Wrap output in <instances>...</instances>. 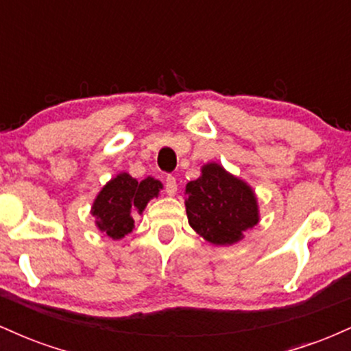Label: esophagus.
<instances>
[{
    "label": "esophagus",
    "mask_w": 351,
    "mask_h": 351,
    "mask_svg": "<svg viewBox=\"0 0 351 351\" xmlns=\"http://www.w3.org/2000/svg\"><path fill=\"white\" fill-rule=\"evenodd\" d=\"M165 189H167V193L170 196H175L176 195V191H178V184H176L175 176L168 175L167 178H165Z\"/></svg>",
    "instance_id": "obj_1"
}]
</instances>
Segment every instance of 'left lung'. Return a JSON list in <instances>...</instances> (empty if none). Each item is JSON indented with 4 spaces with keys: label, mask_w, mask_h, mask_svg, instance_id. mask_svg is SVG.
Instances as JSON below:
<instances>
[{
    "label": "left lung",
    "mask_w": 351,
    "mask_h": 351,
    "mask_svg": "<svg viewBox=\"0 0 351 351\" xmlns=\"http://www.w3.org/2000/svg\"><path fill=\"white\" fill-rule=\"evenodd\" d=\"M188 223L216 245H231L259 223V206L252 188L221 165L208 163L198 180L184 189Z\"/></svg>",
    "instance_id": "obj_1"
}]
</instances>
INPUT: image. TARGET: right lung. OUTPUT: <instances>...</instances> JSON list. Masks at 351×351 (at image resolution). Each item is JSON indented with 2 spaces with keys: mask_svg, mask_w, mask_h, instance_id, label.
<instances>
[{
  "mask_svg": "<svg viewBox=\"0 0 351 351\" xmlns=\"http://www.w3.org/2000/svg\"><path fill=\"white\" fill-rule=\"evenodd\" d=\"M162 188V181L152 176L136 181L128 173H119L100 189L92 204L95 226L112 239H122L135 228L132 211L142 215L148 201L156 198Z\"/></svg>",
  "mask_w": 351,
  "mask_h": 351,
  "instance_id": "add662e5",
  "label": "right lung"
}]
</instances>
